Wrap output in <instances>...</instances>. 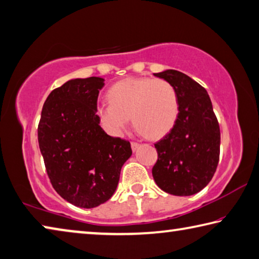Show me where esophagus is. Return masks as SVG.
<instances>
[{
  "label": "esophagus",
  "mask_w": 259,
  "mask_h": 259,
  "mask_svg": "<svg viewBox=\"0 0 259 259\" xmlns=\"http://www.w3.org/2000/svg\"><path fill=\"white\" fill-rule=\"evenodd\" d=\"M131 146H132V149H133V151H135L139 148V146H140V143L139 142H135V141H132V143H131Z\"/></svg>",
  "instance_id": "34e87169"
}]
</instances>
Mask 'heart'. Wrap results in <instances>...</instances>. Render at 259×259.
Returning a JSON list of instances; mask_svg holds the SVG:
<instances>
[{"instance_id": "b5f03b06", "label": "heart", "mask_w": 259, "mask_h": 259, "mask_svg": "<svg viewBox=\"0 0 259 259\" xmlns=\"http://www.w3.org/2000/svg\"><path fill=\"white\" fill-rule=\"evenodd\" d=\"M109 103L96 107L102 127L111 135H120L130 116L139 132L150 139L166 134L175 126L179 101L175 87L164 79L126 78L107 93Z\"/></svg>"}]
</instances>
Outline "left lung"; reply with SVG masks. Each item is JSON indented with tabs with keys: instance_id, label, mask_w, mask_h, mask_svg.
Returning <instances> with one entry per match:
<instances>
[{
	"instance_id": "1",
	"label": "left lung",
	"mask_w": 259,
	"mask_h": 259,
	"mask_svg": "<svg viewBox=\"0 0 259 259\" xmlns=\"http://www.w3.org/2000/svg\"><path fill=\"white\" fill-rule=\"evenodd\" d=\"M175 87L179 113L175 126L155 143L152 177L160 189L176 196L200 192L212 179L220 154V128L206 91L182 72L154 73Z\"/></svg>"
}]
</instances>
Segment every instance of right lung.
<instances>
[{"mask_svg":"<svg viewBox=\"0 0 259 259\" xmlns=\"http://www.w3.org/2000/svg\"><path fill=\"white\" fill-rule=\"evenodd\" d=\"M104 79H74L56 88L44 104L37 140L54 189L71 204L99 206L112 196L131 143L100 126L97 97Z\"/></svg>","mask_w":259,"mask_h":259,"instance_id":"right-lung-1","label":"right lung"}]
</instances>
